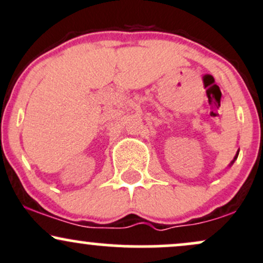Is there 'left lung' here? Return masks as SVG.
I'll return each instance as SVG.
<instances>
[{"instance_id": "obj_1", "label": "left lung", "mask_w": 263, "mask_h": 263, "mask_svg": "<svg viewBox=\"0 0 263 263\" xmlns=\"http://www.w3.org/2000/svg\"><path fill=\"white\" fill-rule=\"evenodd\" d=\"M237 156H238V152L236 153V156H235V158H234V161H235V159H236L237 158ZM234 161H232V162H234Z\"/></svg>"}]
</instances>
